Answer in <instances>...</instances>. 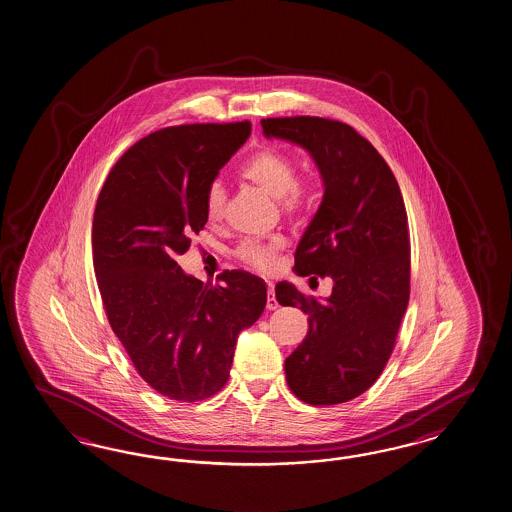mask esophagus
<instances>
[{
  "instance_id": "obj_1",
  "label": "esophagus",
  "mask_w": 512,
  "mask_h": 512,
  "mask_svg": "<svg viewBox=\"0 0 512 512\" xmlns=\"http://www.w3.org/2000/svg\"><path fill=\"white\" fill-rule=\"evenodd\" d=\"M266 307L270 309V311H274L279 307L276 300V294H274V287H272V283H268V300H266Z\"/></svg>"
}]
</instances>
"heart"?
<instances>
[{
	"label": "heart",
	"instance_id": "heart-1",
	"mask_svg": "<svg viewBox=\"0 0 512 512\" xmlns=\"http://www.w3.org/2000/svg\"><path fill=\"white\" fill-rule=\"evenodd\" d=\"M240 177L263 190L264 194L277 199L279 207L289 214H296L304 207V192L298 186L296 164L291 156L276 147H261L249 156L240 167ZM225 207V190L221 182L214 180L205 195V210L210 220H218ZM283 240L274 238L270 242H244L238 248V257L244 263L259 270L270 272L276 266L277 251Z\"/></svg>",
	"mask_w": 512,
	"mask_h": 512
}]
</instances>
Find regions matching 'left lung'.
Returning <instances> with one entry per match:
<instances>
[{
    "instance_id": "1",
    "label": "left lung",
    "mask_w": 512,
    "mask_h": 512,
    "mask_svg": "<svg viewBox=\"0 0 512 512\" xmlns=\"http://www.w3.org/2000/svg\"><path fill=\"white\" fill-rule=\"evenodd\" d=\"M268 139L313 158L324 184L317 214L294 255L298 276L330 277L328 298H307L289 281L277 302L309 315V332L285 360L300 401L356 399L384 371L410 298V236L401 188L373 145L352 126L322 117L263 119Z\"/></svg>"
}]
</instances>
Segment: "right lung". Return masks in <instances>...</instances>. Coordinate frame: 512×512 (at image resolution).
<instances>
[{
    "label": "right lung",
    "mask_w": 512,
    "mask_h": 512,
    "mask_svg": "<svg viewBox=\"0 0 512 512\" xmlns=\"http://www.w3.org/2000/svg\"><path fill=\"white\" fill-rule=\"evenodd\" d=\"M249 134V121L158 130L121 156L98 195L93 264L111 330L141 378L173 401L225 386L238 333L266 305L261 277L227 270L212 285L177 263L207 223L208 186Z\"/></svg>",
    "instance_id": "1"
}]
</instances>
